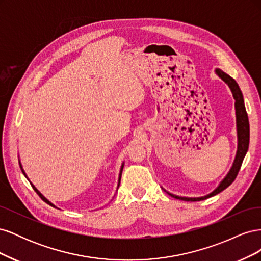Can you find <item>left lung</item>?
Returning a JSON list of instances; mask_svg holds the SVG:
<instances>
[{
	"instance_id": "1",
	"label": "left lung",
	"mask_w": 261,
	"mask_h": 261,
	"mask_svg": "<svg viewBox=\"0 0 261 261\" xmlns=\"http://www.w3.org/2000/svg\"><path fill=\"white\" fill-rule=\"evenodd\" d=\"M216 74L222 80L228 87L233 93V98L235 100V114H236V129H238V151H236V155H235V160L233 162L232 168L230 170V172L227 173L226 176L221 180V183L219 184V186L215 189V191L211 192L210 194L202 196V197H179L176 195H173L168 193L169 195H171L172 197H174L176 199H180V200H185V201H200V200H204L209 198V197L215 196L219 193H221L226 187L230 186L234 179L236 178L239 174V171L242 167V163L245 155H246V152L248 150V146H249V122H248V115L246 112V108H245L244 105V98H243V93L240 89V87L238 85L233 78L225 74L224 72H222L220 68L216 69Z\"/></svg>"
}]
</instances>
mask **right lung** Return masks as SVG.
Returning a JSON list of instances; mask_svg holds the SVG:
<instances>
[{
  "label": "right lung",
  "instance_id": "add662e5",
  "mask_svg": "<svg viewBox=\"0 0 261 261\" xmlns=\"http://www.w3.org/2000/svg\"><path fill=\"white\" fill-rule=\"evenodd\" d=\"M19 167H20V169H21V172L23 173V175H25V176H26V174H25V172H23V170H22V167H21V164H20V161H19ZM123 168H124V163L122 164V167H121V171H120V176H118V184H117V188H118V186H120V183H121V177H122V171H123ZM26 177H27V176H26ZM31 186H33V188L35 189V192H36V193H37V194H38L39 196H40V198H41V199H42L43 201H45L46 203H49V204H50V206H52V207H54V208H57V207H55V206H54V204H53V203H51V202H50V201H49L48 199H46V198H45V197H44V196H43V195H42V194H41L40 192H39V191H38V189H37V188H36V187H35V186H34L33 184H31Z\"/></svg>",
  "mask_w": 261,
  "mask_h": 261
}]
</instances>
